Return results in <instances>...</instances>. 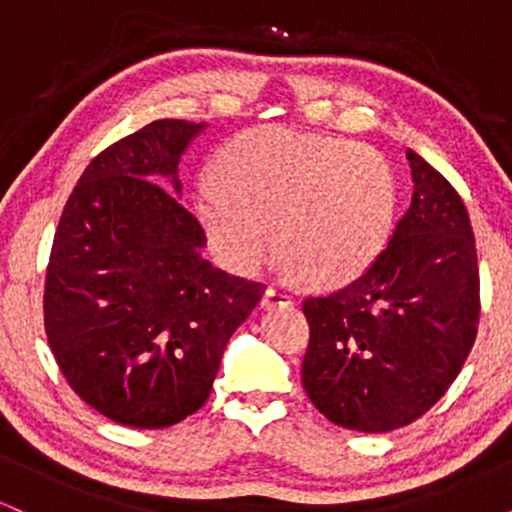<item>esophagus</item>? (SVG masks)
Wrapping results in <instances>:
<instances>
[{
  "instance_id": "esophagus-1",
  "label": "esophagus",
  "mask_w": 512,
  "mask_h": 512,
  "mask_svg": "<svg viewBox=\"0 0 512 512\" xmlns=\"http://www.w3.org/2000/svg\"><path fill=\"white\" fill-rule=\"evenodd\" d=\"M291 303H293V298L289 296V293H286L284 289H276V286H269L262 296V308H267V310L281 308V305H291Z\"/></svg>"
}]
</instances>
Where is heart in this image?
<instances>
[{
  "label": "heart",
  "mask_w": 512,
  "mask_h": 512,
  "mask_svg": "<svg viewBox=\"0 0 512 512\" xmlns=\"http://www.w3.org/2000/svg\"><path fill=\"white\" fill-rule=\"evenodd\" d=\"M216 170L199 180L195 209L211 252L233 272L255 274L276 243L286 272L339 289L385 248L397 178L370 146L257 127L223 146Z\"/></svg>",
  "instance_id": "heart-1"
}]
</instances>
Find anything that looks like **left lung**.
I'll list each match as a JSON object with an SVG mask.
<instances>
[{"mask_svg": "<svg viewBox=\"0 0 512 512\" xmlns=\"http://www.w3.org/2000/svg\"><path fill=\"white\" fill-rule=\"evenodd\" d=\"M414 195L378 260L308 298L303 387L332 424L395 431L424 416L467 361L479 322L469 214L436 168L407 149Z\"/></svg>", "mask_w": 512, "mask_h": 512, "instance_id": "1", "label": "left lung"}]
</instances>
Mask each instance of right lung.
I'll return each instance as SVG.
<instances>
[{
	"mask_svg": "<svg viewBox=\"0 0 512 512\" xmlns=\"http://www.w3.org/2000/svg\"><path fill=\"white\" fill-rule=\"evenodd\" d=\"M204 127L156 120L108 146L57 226L45 332L72 390L115 424L166 428L195 414L264 293L204 260L207 236L180 204V158Z\"/></svg>",
	"mask_w": 512,
	"mask_h": 512,
	"instance_id": "add662e5",
	"label": "right lung"
}]
</instances>
